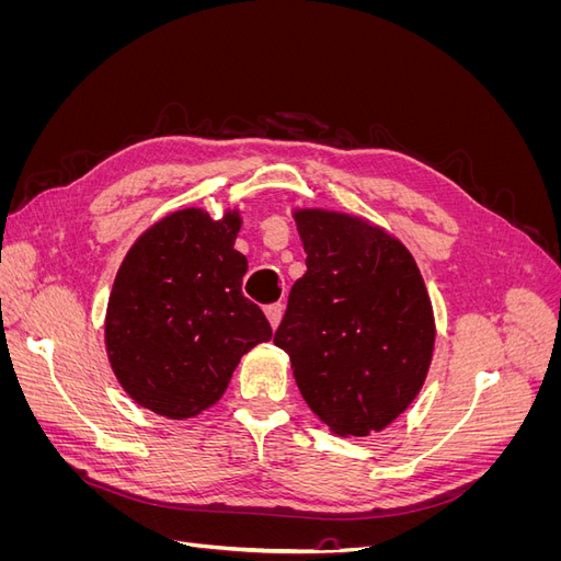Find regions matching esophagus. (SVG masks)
<instances>
[{
	"label": "esophagus",
	"mask_w": 561,
	"mask_h": 561,
	"mask_svg": "<svg viewBox=\"0 0 561 561\" xmlns=\"http://www.w3.org/2000/svg\"><path fill=\"white\" fill-rule=\"evenodd\" d=\"M264 313H266V318H268V322H271V328H278L280 325V318H283V304L280 301H276V304H268V307L264 309Z\"/></svg>",
	"instance_id": "esophagus-1"
}]
</instances>
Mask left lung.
<instances>
[{
    "mask_svg": "<svg viewBox=\"0 0 561 561\" xmlns=\"http://www.w3.org/2000/svg\"><path fill=\"white\" fill-rule=\"evenodd\" d=\"M307 252L274 344L290 355L304 400L339 435L400 416L426 381L433 307L407 248L363 219L295 213Z\"/></svg>",
    "mask_w": 561,
    "mask_h": 561,
    "instance_id": "1",
    "label": "left lung"
}]
</instances>
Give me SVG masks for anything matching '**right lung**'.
Instances as JSON below:
<instances>
[{
	"label": "right lung",
	"instance_id": "obj_1",
	"mask_svg": "<svg viewBox=\"0 0 561 561\" xmlns=\"http://www.w3.org/2000/svg\"><path fill=\"white\" fill-rule=\"evenodd\" d=\"M239 229L236 213L180 210L147 229L118 268L105 320L110 363L151 412L190 419L208 410L241 355L271 339L266 316L241 293Z\"/></svg>",
	"mask_w": 561,
	"mask_h": 561
}]
</instances>
